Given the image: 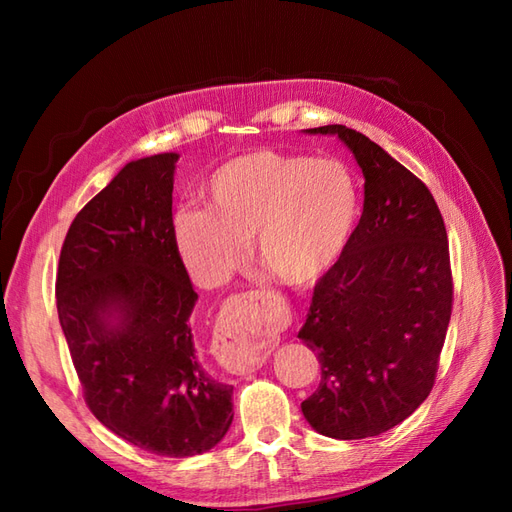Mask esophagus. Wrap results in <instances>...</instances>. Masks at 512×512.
Segmentation results:
<instances>
[{
  "mask_svg": "<svg viewBox=\"0 0 512 512\" xmlns=\"http://www.w3.org/2000/svg\"><path fill=\"white\" fill-rule=\"evenodd\" d=\"M256 294H241L230 299L226 309V324L215 333L213 354L218 363L230 374H245V371L258 369L267 359L265 346H262V333L256 327L258 316Z\"/></svg>",
  "mask_w": 512,
  "mask_h": 512,
  "instance_id": "1",
  "label": "esophagus"
}]
</instances>
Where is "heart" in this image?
I'll return each mask as SVG.
<instances>
[{
  "label": "heart",
  "mask_w": 512,
  "mask_h": 512,
  "mask_svg": "<svg viewBox=\"0 0 512 512\" xmlns=\"http://www.w3.org/2000/svg\"><path fill=\"white\" fill-rule=\"evenodd\" d=\"M205 196L207 207L175 215V237L207 284L226 282L252 239L262 267L282 284H314L342 256L359 213V192L342 162L273 149L222 164Z\"/></svg>",
  "instance_id": "obj_1"
}]
</instances>
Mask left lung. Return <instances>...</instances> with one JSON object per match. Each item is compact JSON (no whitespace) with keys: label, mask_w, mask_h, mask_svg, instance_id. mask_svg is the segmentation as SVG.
<instances>
[{"label":"left lung","mask_w":512,"mask_h":512,"mask_svg":"<svg viewBox=\"0 0 512 512\" xmlns=\"http://www.w3.org/2000/svg\"><path fill=\"white\" fill-rule=\"evenodd\" d=\"M365 200L342 256L314 286L299 339L318 354L320 384L301 410L322 436L361 440L399 425L433 389L453 309L442 213L427 185L346 126Z\"/></svg>","instance_id":"left-lung-1"}]
</instances>
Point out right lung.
<instances>
[{
	"mask_svg": "<svg viewBox=\"0 0 512 512\" xmlns=\"http://www.w3.org/2000/svg\"><path fill=\"white\" fill-rule=\"evenodd\" d=\"M177 153L128 162L76 213L59 254L57 314L89 410L115 436L192 457L232 423V386L198 363V294L173 226Z\"/></svg>",
	"mask_w": 512,
	"mask_h": 512,
	"instance_id": "1",
	"label": "right lung"
}]
</instances>
